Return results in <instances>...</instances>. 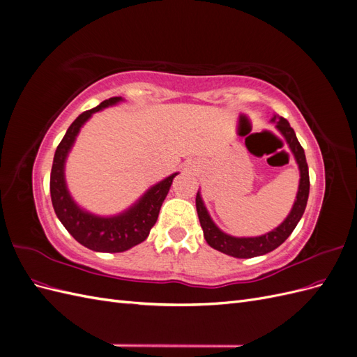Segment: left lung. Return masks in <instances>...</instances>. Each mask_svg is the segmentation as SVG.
Here are the masks:
<instances>
[{"instance_id": "left-lung-1", "label": "left lung", "mask_w": 357, "mask_h": 357, "mask_svg": "<svg viewBox=\"0 0 357 357\" xmlns=\"http://www.w3.org/2000/svg\"><path fill=\"white\" fill-rule=\"evenodd\" d=\"M273 122H275L277 129L283 134L286 138V142L294 153L296 164L299 167L301 172V180H299V188H298V195L296 201L291 207L289 215L286 220L277 226V228L271 232H268L261 236H248V238H236V236H231L228 234L222 232L218 226L214 225L211 220L210 214L205 208V205L202 202V198L199 195V190L197 193V211H198V218L201 228L204 231V238L215 250H219L225 255H229L234 257H240V259H248V257H256V256H262L269 252L275 250L278 245H282L287 236L294 232L296 228L298 222L301 220L302 214L305 211L307 207V201H308V193H310V176H308V165H307V159L304 149L299 144L296 134L294 129L290 128L289 122L284 117H273Z\"/></svg>"}]
</instances>
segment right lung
<instances>
[{
    "label": "right lung",
    "mask_w": 357,
    "mask_h": 357,
    "mask_svg": "<svg viewBox=\"0 0 357 357\" xmlns=\"http://www.w3.org/2000/svg\"><path fill=\"white\" fill-rule=\"evenodd\" d=\"M119 101H122L121 96H113L75 119L56 149L50 172V197L58 219L74 236L75 241L93 252L102 253H121L147 238L150 229L158 220L160 205L171 188L172 178L177 176V172H174L165 180L159 181L158 185L150 188L131 208L119 215H113V218L93 215L82 210L73 201L66 185L63 167H66V159L74 144V139L83 123L93 113L109 105H114Z\"/></svg>",
    "instance_id": "1"
}]
</instances>
